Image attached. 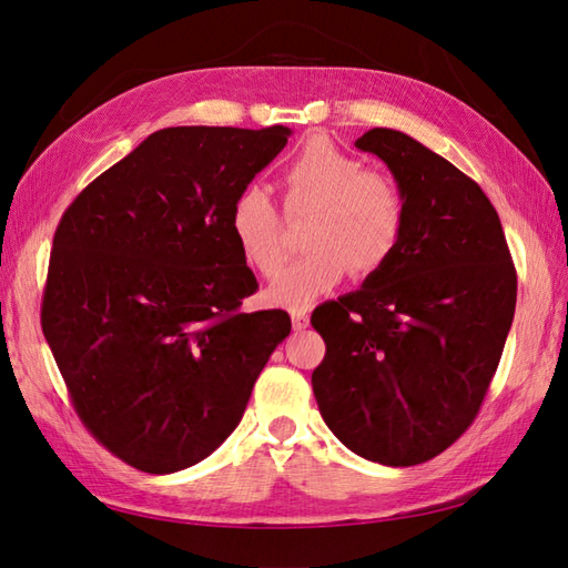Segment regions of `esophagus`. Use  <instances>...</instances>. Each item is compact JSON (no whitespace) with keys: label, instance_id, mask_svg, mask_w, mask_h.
Returning <instances> with one entry per match:
<instances>
[{"label":"esophagus","instance_id":"1","mask_svg":"<svg viewBox=\"0 0 568 568\" xmlns=\"http://www.w3.org/2000/svg\"><path fill=\"white\" fill-rule=\"evenodd\" d=\"M307 327H310V315H307V312L305 310L293 312V329L295 332H303Z\"/></svg>","mask_w":568,"mask_h":568}]
</instances>
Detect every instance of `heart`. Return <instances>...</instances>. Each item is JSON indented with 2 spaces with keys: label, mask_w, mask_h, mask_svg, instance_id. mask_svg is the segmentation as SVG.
<instances>
[{
  "label": "heart",
  "mask_w": 568,
  "mask_h": 568,
  "mask_svg": "<svg viewBox=\"0 0 568 568\" xmlns=\"http://www.w3.org/2000/svg\"><path fill=\"white\" fill-rule=\"evenodd\" d=\"M285 212L310 214L303 246L307 256L291 263L271 285L268 300L287 310H307L334 291L348 273L373 275L388 265L403 244L407 204L395 180L364 171V163L324 139H312L283 173ZM241 256L271 277L281 271L283 226L268 192L248 183L229 207Z\"/></svg>",
  "instance_id": "heart-1"
}]
</instances>
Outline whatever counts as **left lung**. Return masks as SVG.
Masks as SVG:
<instances>
[{"label":"left lung","instance_id":"left-lung-1","mask_svg":"<svg viewBox=\"0 0 568 568\" xmlns=\"http://www.w3.org/2000/svg\"><path fill=\"white\" fill-rule=\"evenodd\" d=\"M356 149L388 165L407 204L403 244L356 293L312 312L327 354L312 373L334 437L383 466H417L476 419L508 339L517 275L486 192L395 129Z\"/></svg>","mask_w":568,"mask_h":568}]
</instances>
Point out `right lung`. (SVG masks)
Segmentation results:
<instances>
[{"label":"right lung","instance_id":"right-lung-1","mask_svg":"<svg viewBox=\"0 0 568 568\" xmlns=\"http://www.w3.org/2000/svg\"><path fill=\"white\" fill-rule=\"evenodd\" d=\"M293 131L171 126L84 187L60 220L41 327L94 439L146 474L200 464L244 417L291 334L258 291L229 207Z\"/></svg>","mask_w":568,"mask_h":568}]
</instances>
